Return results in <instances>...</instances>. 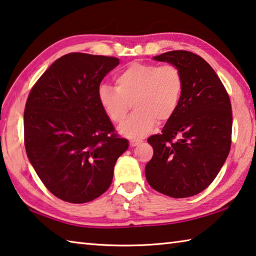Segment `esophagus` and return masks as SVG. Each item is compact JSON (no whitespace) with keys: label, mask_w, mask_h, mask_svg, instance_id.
<instances>
[{"label":"esophagus","mask_w":256,"mask_h":256,"mask_svg":"<svg viewBox=\"0 0 256 256\" xmlns=\"http://www.w3.org/2000/svg\"><path fill=\"white\" fill-rule=\"evenodd\" d=\"M141 140H136V138H132V140H130V146H136L138 144H141Z\"/></svg>","instance_id":"obj_1"}]
</instances>
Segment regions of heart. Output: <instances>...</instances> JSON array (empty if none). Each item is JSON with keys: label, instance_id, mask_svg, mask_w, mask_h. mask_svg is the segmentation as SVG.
Returning <instances> with one entry per match:
<instances>
[{"label": "heart", "instance_id": "b5f03b06", "mask_svg": "<svg viewBox=\"0 0 256 256\" xmlns=\"http://www.w3.org/2000/svg\"><path fill=\"white\" fill-rule=\"evenodd\" d=\"M118 86L100 84L97 89L99 105L112 122L120 123L133 100L136 112L118 128L120 134L141 138L157 126L158 120L167 122L178 108L184 80L172 64L133 62L116 76Z\"/></svg>", "mask_w": 256, "mask_h": 256}]
</instances>
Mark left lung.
I'll use <instances>...</instances> for the list:
<instances>
[{
  "label": "left lung",
  "instance_id": "1",
  "mask_svg": "<svg viewBox=\"0 0 256 256\" xmlns=\"http://www.w3.org/2000/svg\"><path fill=\"white\" fill-rule=\"evenodd\" d=\"M154 60L178 68L184 88L178 108L162 134L148 138L154 156L146 164V178L164 196H196L214 182L228 157L232 104L222 82L201 56L172 50Z\"/></svg>",
  "mask_w": 256,
  "mask_h": 256
}]
</instances>
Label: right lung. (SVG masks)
Instances as JSON below:
<instances>
[{"mask_svg":"<svg viewBox=\"0 0 256 256\" xmlns=\"http://www.w3.org/2000/svg\"><path fill=\"white\" fill-rule=\"evenodd\" d=\"M116 58L70 53L56 60L30 92L24 114L30 164L50 193L70 203L110 188L116 160L128 148L99 105L97 89Z\"/></svg>","mask_w":256,"mask_h":256,"instance_id":"1","label":"right lung"}]
</instances>
